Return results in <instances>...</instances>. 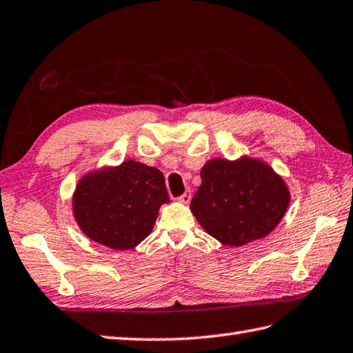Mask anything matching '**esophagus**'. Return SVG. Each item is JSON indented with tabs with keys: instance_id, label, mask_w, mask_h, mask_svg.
I'll return each mask as SVG.
<instances>
[{
	"instance_id": "obj_1",
	"label": "esophagus",
	"mask_w": 353,
	"mask_h": 353,
	"mask_svg": "<svg viewBox=\"0 0 353 353\" xmlns=\"http://www.w3.org/2000/svg\"><path fill=\"white\" fill-rule=\"evenodd\" d=\"M190 199H192V193H190V190H185V192H184V194H181V196L178 198V201L181 202V203H184V205H187V203H190Z\"/></svg>"
}]
</instances>
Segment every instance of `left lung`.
I'll return each mask as SVG.
<instances>
[{"label":"left lung","mask_w":353,"mask_h":353,"mask_svg":"<svg viewBox=\"0 0 353 353\" xmlns=\"http://www.w3.org/2000/svg\"><path fill=\"white\" fill-rule=\"evenodd\" d=\"M201 179L190 210L205 232L225 246L240 248L269 236L288 208L285 181L260 159H211L201 169Z\"/></svg>","instance_id":"obj_1"}]
</instances>
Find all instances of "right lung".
<instances>
[{
    "mask_svg": "<svg viewBox=\"0 0 353 353\" xmlns=\"http://www.w3.org/2000/svg\"><path fill=\"white\" fill-rule=\"evenodd\" d=\"M168 202L161 172L127 160L84 174L72 194V214L90 240L128 250L150 236L160 207Z\"/></svg>",
    "mask_w": 353,
    "mask_h": 353,
    "instance_id": "obj_1",
    "label": "right lung"
}]
</instances>
